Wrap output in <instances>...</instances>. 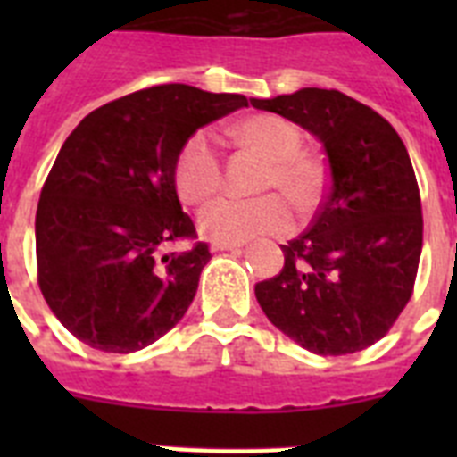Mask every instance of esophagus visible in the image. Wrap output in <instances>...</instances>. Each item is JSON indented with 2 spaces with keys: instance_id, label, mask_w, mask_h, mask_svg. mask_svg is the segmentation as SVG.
Segmentation results:
<instances>
[{
  "instance_id": "esophagus-1",
  "label": "esophagus",
  "mask_w": 457,
  "mask_h": 457,
  "mask_svg": "<svg viewBox=\"0 0 457 457\" xmlns=\"http://www.w3.org/2000/svg\"><path fill=\"white\" fill-rule=\"evenodd\" d=\"M213 251H237L242 249V244L237 242H213V246H211Z\"/></svg>"
}]
</instances>
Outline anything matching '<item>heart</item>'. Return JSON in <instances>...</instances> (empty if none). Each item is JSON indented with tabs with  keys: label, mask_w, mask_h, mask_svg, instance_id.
<instances>
[{
	"label": "heart",
	"mask_w": 457,
	"mask_h": 457,
	"mask_svg": "<svg viewBox=\"0 0 457 457\" xmlns=\"http://www.w3.org/2000/svg\"><path fill=\"white\" fill-rule=\"evenodd\" d=\"M244 145L256 146L270 158L261 189H282L301 208L308 206L322 187V165L301 152V132L279 116L246 118L235 128ZM222 185V158L211 132L196 130L185 139L175 158V187L187 204H201ZM294 225V211L282 194L222 196L199 213V229L215 242H246L258 235H282Z\"/></svg>",
	"instance_id": "obj_1"
}]
</instances>
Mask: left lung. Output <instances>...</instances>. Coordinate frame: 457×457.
I'll use <instances>...</instances> for the list:
<instances>
[{
    "instance_id": "obj_1",
    "label": "left lung",
    "mask_w": 457,
    "mask_h": 457,
    "mask_svg": "<svg viewBox=\"0 0 457 457\" xmlns=\"http://www.w3.org/2000/svg\"><path fill=\"white\" fill-rule=\"evenodd\" d=\"M299 123L327 152V194L285 268L256 285L272 325L318 355L362 351L411 301L422 253V204L403 139L386 118L337 89L251 99Z\"/></svg>"
}]
</instances>
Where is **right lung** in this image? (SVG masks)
I'll list each match as a JSON object with an SVG mask.
<instances>
[{
    "label": "right lung",
    "instance_id": "1",
    "mask_svg": "<svg viewBox=\"0 0 457 457\" xmlns=\"http://www.w3.org/2000/svg\"><path fill=\"white\" fill-rule=\"evenodd\" d=\"M249 106L242 95L156 85L109 102L61 146L35 215L37 285L75 339L132 353L178 325L211 258L175 189V158L189 135Z\"/></svg>",
    "mask_w": 457,
    "mask_h": 457
}]
</instances>
